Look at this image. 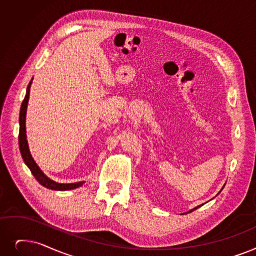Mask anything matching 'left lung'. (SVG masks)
<instances>
[{
  "mask_svg": "<svg viewBox=\"0 0 256 256\" xmlns=\"http://www.w3.org/2000/svg\"><path fill=\"white\" fill-rule=\"evenodd\" d=\"M200 206H201V205H200ZM200 206H198V207H196V208H194V209H192V210H190V211H188V212H185V214H190V212H192V211H194V210H196V209H198Z\"/></svg>",
  "mask_w": 256,
  "mask_h": 256,
  "instance_id": "8db88e82",
  "label": "left lung"
}]
</instances>
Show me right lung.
<instances>
[{
    "label": "right lung",
    "instance_id": "add662e5",
    "mask_svg": "<svg viewBox=\"0 0 256 256\" xmlns=\"http://www.w3.org/2000/svg\"><path fill=\"white\" fill-rule=\"evenodd\" d=\"M33 80V78H32ZM32 80H30L28 86H27V91L26 95L23 102H22L20 106V134H18V146L20 150L22 157L24 159L25 164L28 166L29 170H31L32 174L34 176L38 182L42 185L44 187L49 188V190H75V188L80 187L84 181L82 182H77V183H68V184H64V183H58L54 182L53 180L49 179V178L44 174L40 168L36 163V161L33 160L32 156L30 154L29 148H28V142H27V136H26V112H27V106H28V100H29V93H30V86L32 84Z\"/></svg>",
    "mask_w": 256,
    "mask_h": 256
}]
</instances>
